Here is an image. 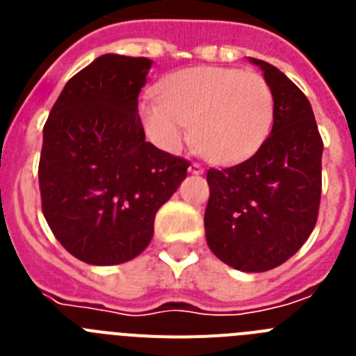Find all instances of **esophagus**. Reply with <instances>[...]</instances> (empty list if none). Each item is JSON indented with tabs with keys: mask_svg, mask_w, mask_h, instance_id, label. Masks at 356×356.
Returning <instances> with one entry per match:
<instances>
[{
	"mask_svg": "<svg viewBox=\"0 0 356 356\" xmlns=\"http://www.w3.org/2000/svg\"><path fill=\"white\" fill-rule=\"evenodd\" d=\"M188 171L193 172V175H201V172H203V165L197 162H193L191 165H188Z\"/></svg>",
	"mask_w": 356,
	"mask_h": 356,
	"instance_id": "obj_1",
	"label": "esophagus"
}]
</instances>
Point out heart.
Segmentation results:
<instances>
[{"label": "heart", "instance_id": "1", "mask_svg": "<svg viewBox=\"0 0 356 356\" xmlns=\"http://www.w3.org/2000/svg\"><path fill=\"white\" fill-rule=\"evenodd\" d=\"M140 115L149 137L168 151L180 149L193 124L197 149L228 163L251 155L266 140L275 118V92L260 72L234 67H188L159 85V102Z\"/></svg>", "mask_w": 356, "mask_h": 356}]
</instances>
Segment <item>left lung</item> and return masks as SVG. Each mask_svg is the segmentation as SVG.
I'll return each instance as SVG.
<instances>
[{
	"label": "left lung",
	"instance_id": "8db88e82",
	"mask_svg": "<svg viewBox=\"0 0 356 356\" xmlns=\"http://www.w3.org/2000/svg\"><path fill=\"white\" fill-rule=\"evenodd\" d=\"M275 92L273 130L254 155L209 169L207 244L246 273L282 266L312 234L321 203V139L312 106L284 72L259 58Z\"/></svg>",
	"mask_w": 356,
	"mask_h": 356
}]
</instances>
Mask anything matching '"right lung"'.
<instances>
[{"label": "right lung", "instance_id": "1", "mask_svg": "<svg viewBox=\"0 0 356 356\" xmlns=\"http://www.w3.org/2000/svg\"><path fill=\"white\" fill-rule=\"evenodd\" d=\"M151 60L102 55L65 83L44 124L42 213L78 260L115 266L143 253L156 210L191 162L146 143L140 89Z\"/></svg>", "mask_w": 356, "mask_h": 356}]
</instances>
